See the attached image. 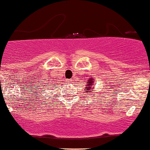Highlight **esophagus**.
<instances>
[{
	"instance_id": "34e87169",
	"label": "esophagus",
	"mask_w": 150,
	"mask_h": 150,
	"mask_svg": "<svg viewBox=\"0 0 150 150\" xmlns=\"http://www.w3.org/2000/svg\"><path fill=\"white\" fill-rule=\"evenodd\" d=\"M71 81H72L71 79H67V82H69V83L71 82Z\"/></svg>"
}]
</instances>
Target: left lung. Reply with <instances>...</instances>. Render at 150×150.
<instances>
[{
    "label": "left lung",
    "instance_id": "1",
    "mask_svg": "<svg viewBox=\"0 0 150 150\" xmlns=\"http://www.w3.org/2000/svg\"><path fill=\"white\" fill-rule=\"evenodd\" d=\"M94 80L93 78H90L87 82V86L85 87V90L87 93H91L94 91Z\"/></svg>",
    "mask_w": 150,
    "mask_h": 150
}]
</instances>
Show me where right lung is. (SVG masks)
Masks as SVG:
<instances>
[{
    "label": "right lung",
    "instance_id": "1",
    "mask_svg": "<svg viewBox=\"0 0 150 150\" xmlns=\"http://www.w3.org/2000/svg\"><path fill=\"white\" fill-rule=\"evenodd\" d=\"M50 85H52V84H50Z\"/></svg>",
    "mask_w": 150,
    "mask_h": 150
}]
</instances>
